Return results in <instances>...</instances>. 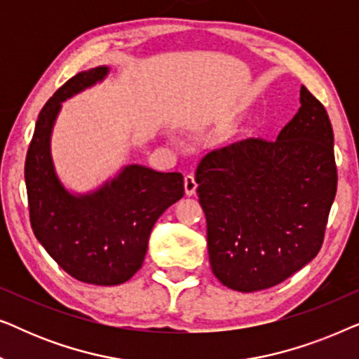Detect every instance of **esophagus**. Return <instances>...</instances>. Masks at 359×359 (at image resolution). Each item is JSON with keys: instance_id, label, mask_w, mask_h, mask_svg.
Wrapping results in <instances>:
<instances>
[{"instance_id": "34e87169", "label": "esophagus", "mask_w": 359, "mask_h": 359, "mask_svg": "<svg viewBox=\"0 0 359 359\" xmlns=\"http://www.w3.org/2000/svg\"><path fill=\"white\" fill-rule=\"evenodd\" d=\"M196 189H198V183H196L194 175H186L184 176V191L188 196H194Z\"/></svg>"}]
</instances>
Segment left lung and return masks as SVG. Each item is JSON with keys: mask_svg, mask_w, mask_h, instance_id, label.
I'll return each mask as SVG.
<instances>
[{"mask_svg": "<svg viewBox=\"0 0 359 359\" xmlns=\"http://www.w3.org/2000/svg\"><path fill=\"white\" fill-rule=\"evenodd\" d=\"M333 129L306 86L278 139L209 151L196 170L208 222L209 263L240 292L283 283L317 257L337 194Z\"/></svg>", "mask_w": 359, "mask_h": 359, "instance_id": "left-lung-1", "label": "left lung"}]
</instances>
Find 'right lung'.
<instances>
[{"label":"right lung","mask_w":359,"mask_h":359,"mask_svg":"<svg viewBox=\"0 0 359 359\" xmlns=\"http://www.w3.org/2000/svg\"><path fill=\"white\" fill-rule=\"evenodd\" d=\"M107 67L81 72L58 88L42 107L29 145L26 178L34 235L72 278L116 286L142 268L151 229L184 194L181 173L129 165L88 194H72L60 183L50 154V135L62 102L104 80Z\"/></svg>","instance_id":"right-lung-1"}]
</instances>
